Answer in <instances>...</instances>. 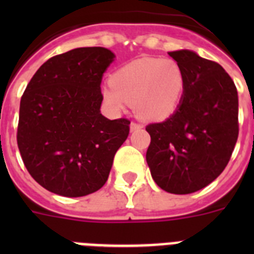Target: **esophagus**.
<instances>
[{"mask_svg": "<svg viewBox=\"0 0 254 254\" xmlns=\"http://www.w3.org/2000/svg\"><path fill=\"white\" fill-rule=\"evenodd\" d=\"M129 127H131V131H136V129L142 128L143 126L141 125V123H137V122H131V126H129Z\"/></svg>", "mask_w": 254, "mask_h": 254, "instance_id": "esophagus-1", "label": "esophagus"}]
</instances>
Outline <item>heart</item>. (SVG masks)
Listing matches in <instances>:
<instances>
[{
	"label": "heart",
	"instance_id": "heart-1",
	"mask_svg": "<svg viewBox=\"0 0 254 254\" xmlns=\"http://www.w3.org/2000/svg\"><path fill=\"white\" fill-rule=\"evenodd\" d=\"M103 87L105 102L117 111L136 105L145 120H165L185 91V72L172 58L142 57L118 68Z\"/></svg>",
	"mask_w": 254,
	"mask_h": 254
}]
</instances>
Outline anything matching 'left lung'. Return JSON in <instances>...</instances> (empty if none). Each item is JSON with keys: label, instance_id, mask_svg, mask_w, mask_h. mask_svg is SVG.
I'll use <instances>...</instances> for the list:
<instances>
[{"label": "left lung", "instance_id": "8db88e82", "mask_svg": "<svg viewBox=\"0 0 254 254\" xmlns=\"http://www.w3.org/2000/svg\"><path fill=\"white\" fill-rule=\"evenodd\" d=\"M169 56L185 72V91L168 120L146 126V161L161 190L188 194L215 181L230 160L239 133L238 91L214 61L187 49Z\"/></svg>", "mask_w": 254, "mask_h": 254}]
</instances>
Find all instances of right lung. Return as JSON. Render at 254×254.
<instances>
[{"label":"right lung","mask_w":254,"mask_h":254,"mask_svg":"<svg viewBox=\"0 0 254 254\" xmlns=\"http://www.w3.org/2000/svg\"><path fill=\"white\" fill-rule=\"evenodd\" d=\"M113 58L103 47L55 56L22 94L17 146L29 174L49 192L81 197L100 190L128 137V120L100 113V84Z\"/></svg>","instance_id":"add662e5"}]
</instances>
